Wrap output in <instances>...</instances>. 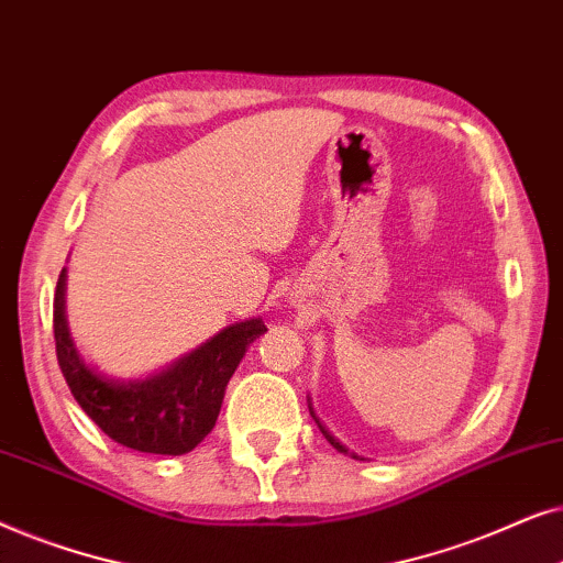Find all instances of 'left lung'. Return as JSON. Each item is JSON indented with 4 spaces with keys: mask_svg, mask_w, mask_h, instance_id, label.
Returning a JSON list of instances; mask_svg holds the SVG:
<instances>
[{
    "mask_svg": "<svg viewBox=\"0 0 563 563\" xmlns=\"http://www.w3.org/2000/svg\"><path fill=\"white\" fill-rule=\"evenodd\" d=\"M310 412H312V407H310ZM312 418H314V412H312ZM314 422H318V426H320V420H318V418H314ZM320 430H322V435H325V438H328V443H330V445H333V449H335V451H341V453H351L349 449H345V445H343L341 441H338V438H335V435H330L325 428H322V426H320ZM351 456H353V459H358V456H356V453H351Z\"/></svg>",
    "mask_w": 563,
    "mask_h": 563,
    "instance_id": "left-lung-1",
    "label": "left lung"
}]
</instances>
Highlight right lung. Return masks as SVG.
I'll list each match as a JSON object with an SVG mask.
<instances>
[{"label":"right lung","mask_w":563,"mask_h":563,"mask_svg":"<svg viewBox=\"0 0 563 563\" xmlns=\"http://www.w3.org/2000/svg\"><path fill=\"white\" fill-rule=\"evenodd\" d=\"M264 333L261 318L235 322L166 372L137 382H114L84 364L68 335L66 268L53 295L56 356L74 399L114 443L161 456H181L205 441L220 415L230 376L245 349Z\"/></svg>","instance_id":"add662e5"}]
</instances>
